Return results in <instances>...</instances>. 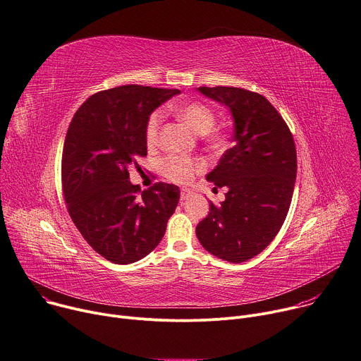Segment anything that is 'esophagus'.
Wrapping results in <instances>:
<instances>
[{
  "label": "esophagus",
  "mask_w": 361,
  "mask_h": 361,
  "mask_svg": "<svg viewBox=\"0 0 361 361\" xmlns=\"http://www.w3.org/2000/svg\"><path fill=\"white\" fill-rule=\"evenodd\" d=\"M190 196H192V190H189V189L180 190V201H186V199H189Z\"/></svg>",
  "instance_id": "obj_1"
}]
</instances>
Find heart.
<instances>
[{
	"instance_id": "obj_1",
	"label": "heart",
	"mask_w": 361,
	"mask_h": 361,
	"mask_svg": "<svg viewBox=\"0 0 361 361\" xmlns=\"http://www.w3.org/2000/svg\"><path fill=\"white\" fill-rule=\"evenodd\" d=\"M178 114L197 135L207 136L214 143H221L224 140V135L218 129H215L216 114L209 106L197 102L188 103L178 109ZM162 122V110H154L149 116L145 130L146 142L149 146H154L157 143ZM202 168L204 165L201 162H197V160L175 153L168 154L159 160L160 173H162L168 180H172L175 183H188L193 178V175Z\"/></svg>"
}]
</instances>
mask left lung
<instances>
[{
	"label": "left lung",
	"instance_id": "left-lung-1",
	"mask_svg": "<svg viewBox=\"0 0 361 361\" xmlns=\"http://www.w3.org/2000/svg\"><path fill=\"white\" fill-rule=\"evenodd\" d=\"M231 109L235 145L207 179L228 188L221 205L197 224L196 236L212 255L244 262L264 251L281 229L293 199L297 150L283 116L261 94L239 87H197Z\"/></svg>",
	"mask_w": 361,
	"mask_h": 361
}]
</instances>
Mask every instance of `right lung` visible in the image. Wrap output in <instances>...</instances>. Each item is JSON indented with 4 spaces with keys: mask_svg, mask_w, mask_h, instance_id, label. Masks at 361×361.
I'll return each mask as SVG.
<instances>
[{
    "mask_svg": "<svg viewBox=\"0 0 361 361\" xmlns=\"http://www.w3.org/2000/svg\"><path fill=\"white\" fill-rule=\"evenodd\" d=\"M179 93L139 85L102 90L70 122L61 156L67 211L87 244L113 264H132L153 251L178 207V186L156 182L142 192L129 169L147 154L150 113Z\"/></svg>",
    "mask_w": 361,
    "mask_h": 361,
    "instance_id": "add662e5",
    "label": "right lung"
}]
</instances>
